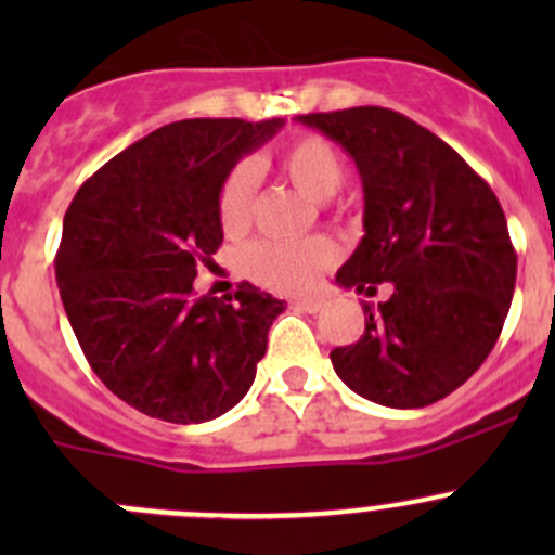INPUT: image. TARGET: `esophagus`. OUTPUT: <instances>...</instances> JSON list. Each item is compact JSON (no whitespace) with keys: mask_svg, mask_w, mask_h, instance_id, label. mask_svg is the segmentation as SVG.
Returning <instances> with one entry per match:
<instances>
[{"mask_svg":"<svg viewBox=\"0 0 555 555\" xmlns=\"http://www.w3.org/2000/svg\"><path fill=\"white\" fill-rule=\"evenodd\" d=\"M295 309H300V311H306V313H317L319 309H322V300L319 298H300V300H295Z\"/></svg>","mask_w":555,"mask_h":555,"instance_id":"1","label":"esophagus"}]
</instances>
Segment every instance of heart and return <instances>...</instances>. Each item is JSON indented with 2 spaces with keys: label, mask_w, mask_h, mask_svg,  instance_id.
<instances>
[{
  "label": "heart",
  "mask_w": 555,
  "mask_h": 555,
  "mask_svg": "<svg viewBox=\"0 0 555 555\" xmlns=\"http://www.w3.org/2000/svg\"><path fill=\"white\" fill-rule=\"evenodd\" d=\"M273 169L311 201H327L344 188L346 166L338 150L322 137H298L273 155ZM255 215V173L246 164L233 166L217 193V220L228 236H242ZM335 262L327 238L306 242H257L246 249L244 268L257 284L276 293H309L319 273Z\"/></svg>",
  "instance_id": "b5f03b06"
}]
</instances>
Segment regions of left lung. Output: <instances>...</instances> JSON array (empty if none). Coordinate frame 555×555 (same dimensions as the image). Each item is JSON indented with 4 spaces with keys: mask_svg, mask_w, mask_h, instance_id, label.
<instances>
[{
    "mask_svg": "<svg viewBox=\"0 0 555 555\" xmlns=\"http://www.w3.org/2000/svg\"><path fill=\"white\" fill-rule=\"evenodd\" d=\"M354 158L365 236L335 282L376 295L365 333L330 351L349 389L386 408L443 400L483 365L516 289L518 255L494 190L440 137L384 106L298 115Z\"/></svg>",
    "mask_w": 555,
    "mask_h": 555,
    "instance_id": "obj_1",
    "label": "left lung"
}]
</instances>
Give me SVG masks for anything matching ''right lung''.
<instances>
[{
	"label": "right lung",
	"instance_id": "right-lung-1",
	"mask_svg": "<svg viewBox=\"0 0 555 555\" xmlns=\"http://www.w3.org/2000/svg\"><path fill=\"white\" fill-rule=\"evenodd\" d=\"M282 117H195L158 128L82 182L64 215L55 282L88 365L112 395L171 424L231 411L287 304L242 282L193 295L222 244L217 193Z\"/></svg>",
	"mask_w": 555,
	"mask_h": 555
}]
</instances>
